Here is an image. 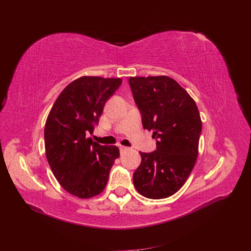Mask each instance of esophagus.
<instances>
[{"instance_id":"34e87169","label":"esophagus","mask_w":251,"mask_h":251,"mask_svg":"<svg viewBox=\"0 0 251 251\" xmlns=\"http://www.w3.org/2000/svg\"><path fill=\"white\" fill-rule=\"evenodd\" d=\"M128 150H130V149L126 148V147H123V146H120V147H119V151H120V153H121V154H123V153H126V151H127Z\"/></svg>"}]
</instances>
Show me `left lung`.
Wrapping results in <instances>:
<instances>
[{
	"mask_svg": "<svg viewBox=\"0 0 251 251\" xmlns=\"http://www.w3.org/2000/svg\"><path fill=\"white\" fill-rule=\"evenodd\" d=\"M144 130L153 131L157 150L140 153L134 172L137 192L149 199L177 193L191 175L199 151L202 131L195 100L179 83L165 75L128 78Z\"/></svg>",
	"mask_w": 251,
	"mask_h": 251,
	"instance_id": "1",
	"label": "left lung"
}]
</instances>
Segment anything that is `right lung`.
I'll return each mask as SVG.
<instances>
[{
    "instance_id": "right-lung-1",
    "label": "right lung",
    "mask_w": 251,
    "mask_h": 251,
    "mask_svg": "<svg viewBox=\"0 0 251 251\" xmlns=\"http://www.w3.org/2000/svg\"><path fill=\"white\" fill-rule=\"evenodd\" d=\"M121 78L81 76L69 83L55 100L45 125V151L51 171L69 194L89 199L102 193L119 150L91 138L104 103Z\"/></svg>"
}]
</instances>
